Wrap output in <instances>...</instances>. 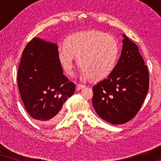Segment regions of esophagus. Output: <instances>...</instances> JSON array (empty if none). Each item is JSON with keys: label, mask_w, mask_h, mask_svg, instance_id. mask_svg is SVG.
<instances>
[{"label": "esophagus", "mask_w": 161, "mask_h": 161, "mask_svg": "<svg viewBox=\"0 0 161 161\" xmlns=\"http://www.w3.org/2000/svg\"><path fill=\"white\" fill-rule=\"evenodd\" d=\"M86 87V85H83V84H80V83H78V84L76 85V89L77 90H80L81 89H83V88Z\"/></svg>", "instance_id": "esophagus-1"}]
</instances>
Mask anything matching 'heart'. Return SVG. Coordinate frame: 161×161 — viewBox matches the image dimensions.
<instances>
[{
  "instance_id": "1",
  "label": "heart",
  "mask_w": 161,
  "mask_h": 161,
  "mask_svg": "<svg viewBox=\"0 0 161 161\" xmlns=\"http://www.w3.org/2000/svg\"><path fill=\"white\" fill-rule=\"evenodd\" d=\"M119 46L113 36L97 30L75 33L66 45H59L58 58L61 67L73 75L75 58L84 78L101 79L111 73L118 58Z\"/></svg>"
}]
</instances>
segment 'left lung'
I'll list each match as a JSON object with an SVG mask.
<instances>
[{"label": "left lung", "mask_w": 161, "mask_h": 161, "mask_svg": "<svg viewBox=\"0 0 161 161\" xmlns=\"http://www.w3.org/2000/svg\"><path fill=\"white\" fill-rule=\"evenodd\" d=\"M117 64L107 78L94 86L92 105L103 120L121 125L139 111L149 89V72L138 47L122 34Z\"/></svg>", "instance_id": "1"}]
</instances>
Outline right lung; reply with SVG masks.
Listing matches in <instances>:
<instances>
[{
    "label": "right lung",
    "mask_w": 161,
    "mask_h": 161,
    "mask_svg": "<svg viewBox=\"0 0 161 161\" xmlns=\"http://www.w3.org/2000/svg\"><path fill=\"white\" fill-rule=\"evenodd\" d=\"M17 85L28 114L45 125L59 119L63 104L74 94L75 88L63 75L56 44L37 37L23 50Z\"/></svg>",
    "instance_id": "1"
}]
</instances>
